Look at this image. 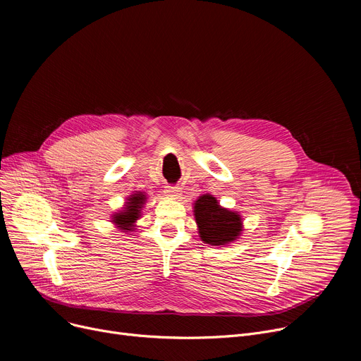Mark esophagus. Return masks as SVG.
I'll list each match as a JSON object with an SVG mask.
<instances>
[{
	"mask_svg": "<svg viewBox=\"0 0 361 361\" xmlns=\"http://www.w3.org/2000/svg\"><path fill=\"white\" fill-rule=\"evenodd\" d=\"M165 196L168 197H173V199H177L181 193V188L180 187H173V185H166L165 190H164Z\"/></svg>",
	"mask_w": 361,
	"mask_h": 361,
	"instance_id": "1",
	"label": "esophagus"
}]
</instances>
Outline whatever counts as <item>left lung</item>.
Masks as SVG:
<instances>
[{"label":"left lung","instance_id":"1","mask_svg":"<svg viewBox=\"0 0 361 361\" xmlns=\"http://www.w3.org/2000/svg\"><path fill=\"white\" fill-rule=\"evenodd\" d=\"M195 218L199 237L211 245H225L237 240L243 231L240 214L222 207L212 195H203L195 202Z\"/></svg>","mask_w":361,"mask_h":361}]
</instances>
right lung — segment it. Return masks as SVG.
<instances>
[{
    "label": "right lung",
    "mask_w": 361,
    "mask_h": 361,
    "mask_svg": "<svg viewBox=\"0 0 361 361\" xmlns=\"http://www.w3.org/2000/svg\"><path fill=\"white\" fill-rule=\"evenodd\" d=\"M146 203V195L142 192H136L127 197V202L123 209L112 215V224H116L118 230L123 233H130L135 230V224L140 218V211Z\"/></svg>",
    "instance_id": "obj_1"
}]
</instances>
